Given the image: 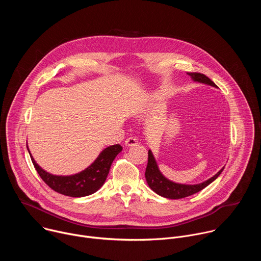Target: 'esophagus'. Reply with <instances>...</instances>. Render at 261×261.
<instances>
[{
    "mask_svg": "<svg viewBox=\"0 0 261 261\" xmlns=\"http://www.w3.org/2000/svg\"><path fill=\"white\" fill-rule=\"evenodd\" d=\"M138 142V139L136 138V137H128L127 139H126V141H125V144L127 145V146H132V145H135L136 143Z\"/></svg>",
    "mask_w": 261,
    "mask_h": 261,
    "instance_id": "1",
    "label": "esophagus"
}]
</instances>
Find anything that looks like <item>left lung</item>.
I'll list each match as a JSON object with an SVG mask.
<instances>
[{"label": "left lung", "mask_w": 261, "mask_h": 261, "mask_svg": "<svg viewBox=\"0 0 261 261\" xmlns=\"http://www.w3.org/2000/svg\"><path fill=\"white\" fill-rule=\"evenodd\" d=\"M191 76V79L194 82L208 85L212 87L217 88V86L212 82L207 76H205L204 74L201 73H188ZM224 169V167H222L214 176L211 178L206 179L205 181H202L200 184H195V185H186V184H178L174 182L172 180H169L166 178L161 171L159 170L158 164L154 158V155L151 150H148V160H147V165L145 169V179L146 182L154 192H156L158 195L169 198V199H180L184 197H188L190 195H193L202 189H204L206 186H208L211 182H213Z\"/></svg>", "instance_id": "obj_1"}]
</instances>
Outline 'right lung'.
<instances>
[{
	"mask_svg": "<svg viewBox=\"0 0 261 261\" xmlns=\"http://www.w3.org/2000/svg\"><path fill=\"white\" fill-rule=\"evenodd\" d=\"M122 150L123 147L120 144L110 145L104 148L97 159L85 170L72 175H55L36 163L28 147L34 167L45 184L56 192L70 197H84L98 191L106 180L111 164Z\"/></svg>",
	"mask_w": 261,
	"mask_h": 261,
	"instance_id": "right-lung-1",
	"label": "right lung"
}]
</instances>
